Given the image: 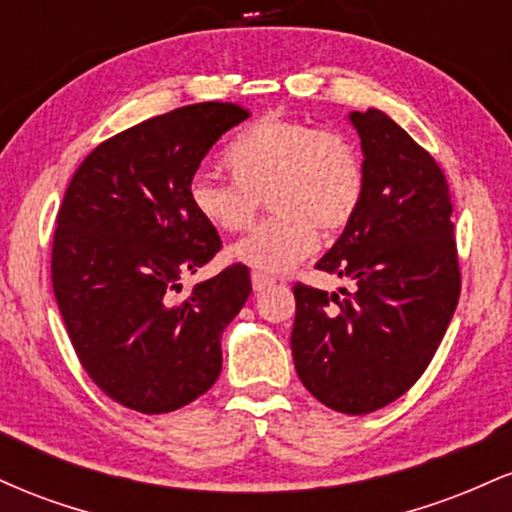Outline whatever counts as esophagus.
<instances>
[{"label": "esophagus", "instance_id": "obj_1", "mask_svg": "<svg viewBox=\"0 0 512 512\" xmlns=\"http://www.w3.org/2000/svg\"><path fill=\"white\" fill-rule=\"evenodd\" d=\"M274 281H276L274 276L262 274V272H252V289H255V291H264L267 286H272Z\"/></svg>", "mask_w": 512, "mask_h": 512}]
</instances>
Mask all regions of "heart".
I'll list each match as a JSON object with an SVG mask.
<instances>
[{
  "instance_id": "obj_1",
  "label": "heart",
  "mask_w": 512,
  "mask_h": 512,
  "mask_svg": "<svg viewBox=\"0 0 512 512\" xmlns=\"http://www.w3.org/2000/svg\"><path fill=\"white\" fill-rule=\"evenodd\" d=\"M233 180L195 173L187 185L192 209L221 233L255 221L260 199L274 211L228 248L231 262L276 274L308 257L317 231L337 233L356 216L366 185L358 146L337 129L293 117H262L226 149Z\"/></svg>"
}]
</instances>
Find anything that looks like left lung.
Listing matches in <instances>:
<instances>
[{"mask_svg": "<svg viewBox=\"0 0 512 512\" xmlns=\"http://www.w3.org/2000/svg\"><path fill=\"white\" fill-rule=\"evenodd\" d=\"M366 185L356 216L315 264L354 289L296 284L291 351L325 407L370 414L402 397L436 354L460 298L448 180L383 110L351 113Z\"/></svg>", "mask_w": 512, "mask_h": 512, "instance_id": "8db88e82", "label": "left lung"}]
</instances>
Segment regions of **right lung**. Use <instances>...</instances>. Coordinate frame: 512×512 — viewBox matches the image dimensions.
<instances>
[{"label": "right lung", "mask_w": 512, "mask_h": 512, "mask_svg": "<svg viewBox=\"0 0 512 512\" xmlns=\"http://www.w3.org/2000/svg\"><path fill=\"white\" fill-rule=\"evenodd\" d=\"M250 113L233 103L170 110L98 144L64 192L52 240V289L81 366L122 407L168 414L221 373V334L248 301L245 264L187 293L216 252L187 185L221 134Z\"/></svg>", "instance_id": "1"}]
</instances>
